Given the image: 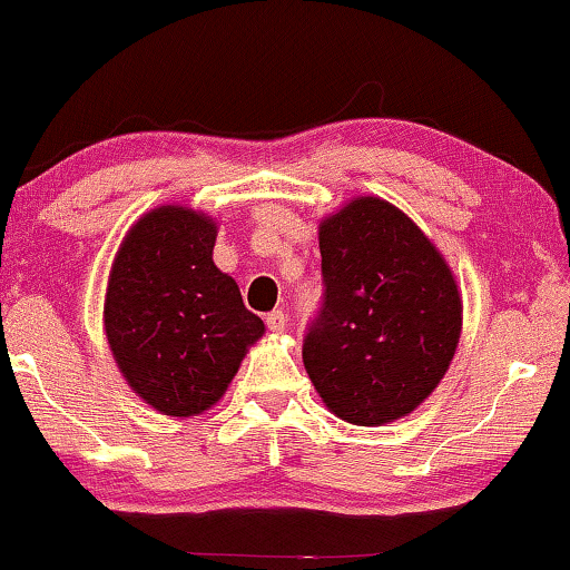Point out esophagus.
Instances as JSON below:
<instances>
[{
	"instance_id": "obj_1",
	"label": "esophagus",
	"mask_w": 570,
	"mask_h": 570,
	"mask_svg": "<svg viewBox=\"0 0 570 570\" xmlns=\"http://www.w3.org/2000/svg\"><path fill=\"white\" fill-rule=\"evenodd\" d=\"M264 322H267V330L272 334H283L285 326H287V314H285V311H272V314H267Z\"/></svg>"
}]
</instances>
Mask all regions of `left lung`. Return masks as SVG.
<instances>
[{
    "mask_svg": "<svg viewBox=\"0 0 570 570\" xmlns=\"http://www.w3.org/2000/svg\"><path fill=\"white\" fill-rule=\"evenodd\" d=\"M324 306L303 365L334 415L384 425L446 376L462 337V295L431 238L392 202L355 197L318 223Z\"/></svg>",
    "mask_w": 570,
    "mask_h": 570,
    "instance_id": "obj_1",
    "label": "left lung"
}]
</instances>
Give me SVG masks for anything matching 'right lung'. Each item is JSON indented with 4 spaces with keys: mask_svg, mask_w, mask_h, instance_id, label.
Returning a JSON list of instances; mask_svg holds the SVG:
<instances>
[{
    "mask_svg": "<svg viewBox=\"0 0 570 570\" xmlns=\"http://www.w3.org/2000/svg\"><path fill=\"white\" fill-rule=\"evenodd\" d=\"M217 220L184 205L145 213L108 272L104 332L124 381L168 417H194L228 392L264 322L217 269Z\"/></svg>",
    "mask_w": 570,
    "mask_h": 570,
    "instance_id": "obj_1",
    "label": "right lung"
}]
</instances>
